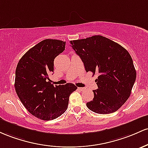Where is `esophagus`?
Here are the masks:
<instances>
[{
  "label": "esophagus",
  "mask_w": 148,
  "mask_h": 148,
  "mask_svg": "<svg viewBox=\"0 0 148 148\" xmlns=\"http://www.w3.org/2000/svg\"><path fill=\"white\" fill-rule=\"evenodd\" d=\"M78 89L79 91H84V87H78Z\"/></svg>",
  "instance_id": "34e87169"
}]
</instances>
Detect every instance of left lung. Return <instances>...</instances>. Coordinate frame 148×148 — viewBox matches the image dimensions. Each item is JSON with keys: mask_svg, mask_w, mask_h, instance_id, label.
Instances as JSON below:
<instances>
[{"mask_svg": "<svg viewBox=\"0 0 148 148\" xmlns=\"http://www.w3.org/2000/svg\"><path fill=\"white\" fill-rule=\"evenodd\" d=\"M84 63L85 71L99 76L94 99L88 108L99 114L117 111L129 97L136 78L132 56L118 43L102 36L70 41Z\"/></svg>", "mask_w": 148, "mask_h": 148, "instance_id": "8db88e82", "label": "left lung"}]
</instances>
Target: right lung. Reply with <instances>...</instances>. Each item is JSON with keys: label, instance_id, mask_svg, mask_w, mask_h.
Here are the masks:
<instances>
[{"label": "right lung", "instance_id": "add662e5", "mask_svg": "<svg viewBox=\"0 0 148 148\" xmlns=\"http://www.w3.org/2000/svg\"><path fill=\"white\" fill-rule=\"evenodd\" d=\"M65 46L62 40H44L25 53L16 66V94L30 113L42 120H52L64 114L70 95L77 89L72 83L54 87L47 81L48 75L54 72V59Z\"/></svg>", "mask_w": 148, "mask_h": 148}]
</instances>
